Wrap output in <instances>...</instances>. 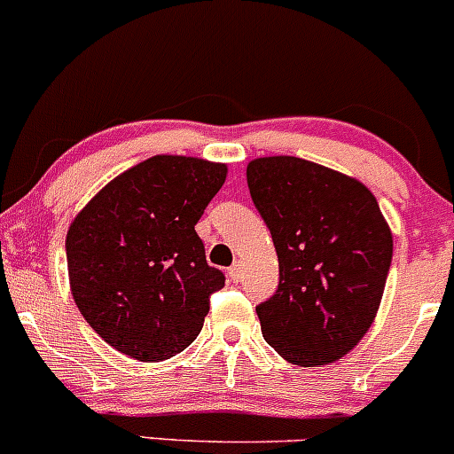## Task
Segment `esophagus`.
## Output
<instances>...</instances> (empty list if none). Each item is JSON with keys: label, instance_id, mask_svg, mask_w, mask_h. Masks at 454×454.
<instances>
[{"label": "esophagus", "instance_id": "esophagus-1", "mask_svg": "<svg viewBox=\"0 0 454 454\" xmlns=\"http://www.w3.org/2000/svg\"><path fill=\"white\" fill-rule=\"evenodd\" d=\"M229 279H231L233 284H238V281L242 279V266H240V262H236V264L229 268Z\"/></svg>", "mask_w": 454, "mask_h": 454}]
</instances>
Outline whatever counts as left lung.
<instances>
[{"mask_svg": "<svg viewBox=\"0 0 454 454\" xmlns=\"http://www.w3.org/2000/svg\"><path fill=\"white\" fill-rule=\"evenodd\" d=\"M247 184L270 229L279 287L257 305L264 340L286 362L342 359L377 318L392 231L359 179L294 155L255 158Z\"/></svg>", "mask_w": 454, "mask_h": 454, "instance_id": "left-lung-1", "label": "left lung"}]
</instances>
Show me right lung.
Instances as JSON below:
<instances>
[{"mask_svg":"<svg viewBox=\"0 0 454 454\" xmlns=\"http://www.w3.org/2000/svg\"><path fill=\"white\" fill-rule=\"evenodd\" d=\"M227 164L153 155L116 175L73 218L67 266L77 309L112 348L164 362L201 333L209 294L225 286L194 225Z\"/></svg>","mask_w":454,"mask_h":454,"instance_id":"add662e5","label":"right lung"}]
</instances>
